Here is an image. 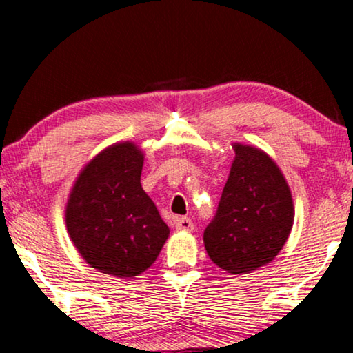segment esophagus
Here are the masks:
<instances>
[{
	"instance_id": "1",
	"label": "esophagus",
	"mask_w": 353,
	"mask_h": 353,
	"mask_svg": "<svg viewBox=\"0 0 353 353\" xmlns=\"http://www.w3.org/2000/svg\"><path fill=\"white\" fill-rule=\"evenodd\" d=\"M175 225H176V230H183V231L194 230V223H192V220L188 219V216H180V219H176Z\"/></svg>"
}]
</instances>
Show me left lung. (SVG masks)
Wrapping results in <instances>:
<instances>
[{
  "label": "left lung",
  "mask_w": 353,
  "mask_h": 353,
  "mask_svg": "<svg viewBox=\"0 0 353 353\" xmlns=\"http://www.w3.org/2000/svg\"><path fill=\"white\" fill-rule=\"evenodd\" d=\"M236 157L214 219L204 231L212 262L231 274L263 267L283 249L294 221L291 191L260 149L234 144Z\"/></svg>",
  "instance_id": "obj_1"
}]
</instances>
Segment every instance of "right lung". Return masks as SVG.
Masks as SVG:
<instances>
[{"instance_id": "right-lung-1", "label": "right lung", "mask_w": 353, "mask_h": 353, "mask_svg": "<svg viewBox=\"0 0 353 353\" xmlns=\"http://www.w3.org/2000/svg\"><path fill=\"white\" fill-rule=\"evenodd\" d=\"M143 161L133 143L104 149L81 170L65 210L81 257L119 278L146 272L170 233L141 188Z\"/></svg>"}]
</instances>
